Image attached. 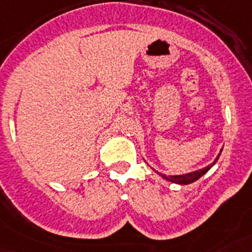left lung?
<instances>
[{"mask_svg": "<svg viewBox=\"0 0 252 252\" xmlns=\"http://www.w3.org/2000/svg\"><path fill=\"white\" fill-rule=\"evenodd\" d=\"M221 151H222V149L220 150L219 155L216 157V159L212 161L211 164L207 165V167H204V168H202V169H198V171H194V172L185 173V175H176V176H167V175H164V173H160V172H158V173L161 176V177H163V179L167 180V181H171V183H173V184H180V185H188V184H191V183H194V181H197V180L200 179V177H202L204 173H207L208 171L211 169V167H214L215 163L218 161L219 157H220V154H221Z\"/></svg>", "mask_w": 252, "mask_h": 252, "instance_id": "1", "label": "left lung"}]
</instances>
